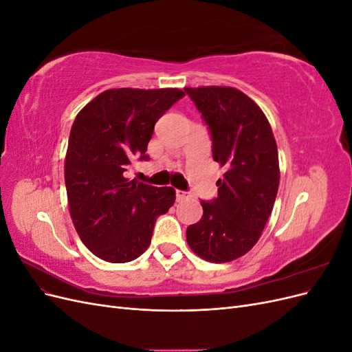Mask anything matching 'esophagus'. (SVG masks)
I'll list each match as a JSON object with an SVG mask.
<instances>
[{
	"label": "esophagus",
	"instance_id": "esophagus-1",
	"mask_svg": "<svg viewBox=\"0 0 352 352\" xmlns=\"http://www.w3.org/2000/svg\"><path fill=\"white\" fill-rule=\"evenodd\" d=\"M189 192H185V190L176 189V201H185L186 198H189Z\"/></svg>",
	"mask_w": 352,
	"mask_h": 352
}]
</instances>
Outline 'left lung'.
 <instances>
[{"label":"left lung","instance_id":"obj_1","mask_svg":"<svg viewBox=\"0 0 352 352\" xmlns=\"http://www.w3.org/2000/svg\"><path fill=\"white\" fill-rule=\"evenodd\" d=\"M208 124L212 158L225 167L219 197L186 229L198 257L229 263L247 254L261 236L279 189V155L272 126L248 95L232 87L185 88Z\"/></svg>","mask_w":352,"mask_h":352}]
</instances>
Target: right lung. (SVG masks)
I'll use <instances>...</instances> for the list:
<instances>
[{"mask_svg":"<svg viewBox=\"0 0 352 352\" xmlns=\"http://www.w3.org/2000/svg\"><path fill=\"white\" fill-rule=\"evenodd\" d=\"M185 97L177 88L107 89L78 113L65 162L70 217L80 241L109 263H127L150 247L158 216L175 204L173 188L124 177L146 160L154 124Z\"/></svg>","mask_w":352,"mask_h":352,"instance_id":"add662e5","label":"right lung"}]
</instances>
